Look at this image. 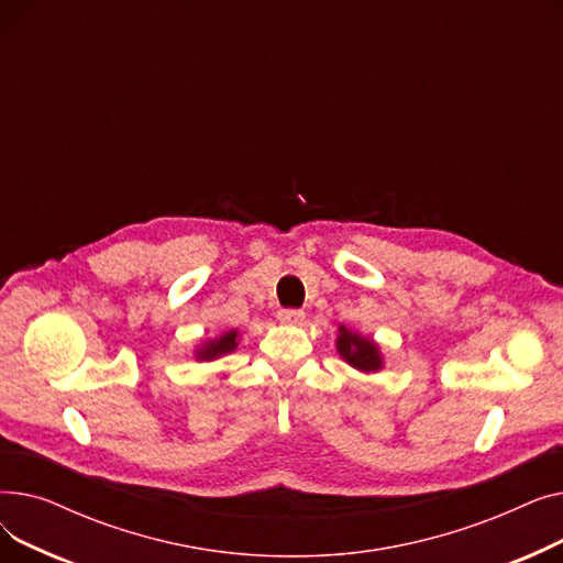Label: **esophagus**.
I'll list each match as a JSON object with an SVG mask.
<instances>
[{
	"mask_svg": "<svg viewBox=\"0 0 563 563\" xmlns=\"http://www.w3.org/2000/svg\"><path fill=\"white\" fill-rule=\"evenodd\" d=\"M303 317H306V312H303V310H297V308H280V310H278V319H280L283 323H301Z\"/></svg>",
	"mask_w": 563,
	"mask_h": 563,
	"instance_id": "1",
	"label": "esophagus"
}]
</instances>
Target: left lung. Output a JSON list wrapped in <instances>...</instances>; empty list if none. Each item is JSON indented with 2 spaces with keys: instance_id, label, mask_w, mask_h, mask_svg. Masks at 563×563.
I'll list each match as a JSON object with an SVG mask.
<instances>
[{
  "instance_id": "obj_1",
  "label": "left lung",
  "mask_w": 563,
  "mask_h": 563,
  "mask_svg": "<svg viewBox=\"0 0 563 563\" xmlns=\"http://www.w3.org/2000/svg\"><path fill=\"white\" fill-rule=\"evenodd\" d=\"M338 351L340 356L353 365L356 369H363V372H374L380 367V356H378V349L376 344H372L369 340L365 338H358L353 335L349 331L342 329L340 333V340H338Z\"/></svg>"
}]
</instances>
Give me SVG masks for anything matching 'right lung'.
<instances>
[{
	"instance_id": "right-lung-1",
	"label": "right lung",
	"mask_w": 563,
	"mask_h": 563,
	"mask_svg": "<svg viewBox=\"0 0 563 563\" xmlns=\"http://www.w3.org/2000/svg\"><path fill=\"white\" fill-rule=\"evenodd\" d=\"M236 331H230V333H225L223 338H219L217 342H210L207 344L205 349H200L198 351V358H207V361H212V358H217V356H221V353H228V351H232L234 346H236Z\"/></svg>"
}]
</instances>
